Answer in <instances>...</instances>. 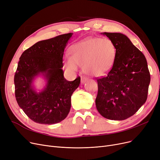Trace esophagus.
I'll use <instances>...</instances> for the list:
<instances>
[{
	"label": "esophagus",
	"mask_w": 160,
	"mask_h": 160,
	"mask_svg": "<svg viewBox=\"0 0 160 160\" xmlns=\"http://www.w3.org/2000/svg\"><path fill=\"white\" fill-rule=\"evenodd\" d=\"M88 79L86 77H84V76H82V77L81 78V83L82 84H84V83L88 80Z\"/></svg>",
	"instance_id": "1"
}]
</instances>
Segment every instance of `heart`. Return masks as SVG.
Masks as SVG:
<instances>
[{
	"mask_svg": "<svg viewBox=\"0 0 160 160\" xmlns=\"http://www.w3.org/2000/svg\"><path fill=\"white\" fill-rule=\"evenodd\" d=\"M116 57V46L110 39L88 38L72 46L71 56L65 57L64 65L71 72L82 66L86 74L101 76L112 69Z\"/></svg>",
	"mask_w": 160,
	"mask_h": 160,
	"instance_id": "b5f03b06",
	"label": "heart"
}]
</instances>
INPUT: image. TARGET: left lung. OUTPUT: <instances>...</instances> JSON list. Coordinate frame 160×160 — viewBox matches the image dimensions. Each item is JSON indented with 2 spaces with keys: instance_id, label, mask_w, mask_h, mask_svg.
<instances>
[{
  "instance_id": "obj_1",
  "label": "left lung",
  "mask_w": 160,
  "mask_h": 160,
  "mask_svg": "<svg viewBox=\"0 0 160 160\" xmlns=\"http://www.w3.org/2000/svg\"><path fill=\"white\" fill-rule=\"evenodd\" d=\"M115 44L116 57L106 76L97 80L95 105L105 118L123 120L135 114L147 99L150 74L144 54L124 34L102 32Z\"/></svg>"
}]
</instances>
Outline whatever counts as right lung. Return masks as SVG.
<instances>
[{
    "mask_svg": "<svg viewBox=\"0 0 160 160\" xmlns=\"http://www.w3.org/2000/svg\"><path fill=\"white\" fill-rule=\"evenodd\" d=\"M72 33L41 40L21 55L14 76L15 95L18 105L31 120L41 124H54L63 120L71 107V95L80 83L63 76L64 50ZM42 75L47 80L43 90L38 93L32 82Z\"/></svg>",
    "mask_w": 160,
    "mask_h": 160,
    "instance_id": "add662e5",
    "label": "right lung"
}]
</instances>
